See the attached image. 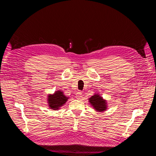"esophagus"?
Wrapping results in <instances>:
<instances>
[{
  "mask_svg": "<svg viewBox=\"0 0 156 156\" xmlns=\"http://www.w3.org/2000/svg\"><path fill=\"white\" fill-rule=\"evenodd\" d=\"M75 96H76L75 97L77 98V99H79H79H81V98L82 97V92L78 91V92L76 93V95H75Z\"/></svg>",
  "mask_w": 156,
  "mask_h": 156,
  "instance_id": "esophagus-1",
  "label": "esophagus"
}]
</instances>
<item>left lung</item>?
<instances>
[{
  "mask_svg": "<svg viewBox=\"0 0 156 156\" xmlns=\"http://www.w3.org/2000/svg\"><path fill=\"white\" fill-rule=\"evenodd\" d=\"M89 102L92 107L98 112H103L107 109V101L104 100L99 94H94V95L90 98Z\"/></svg>",
  "mask_w": 156,
  "mask_h": 156,
  "instance_id": "left-lung-1",
  "label": "left lung"
}]
</instances>
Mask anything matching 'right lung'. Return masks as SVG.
<instances>
[{
	"label": "right lung",
	"mask_w": 156,
	"mask_h": 156,
	"mask_svg": "<svg viewBox=\"0 0 156 156\" xmlns=\"http://www.w3.org/2000/svg\"><path fill=\"white\" fill-rule=\"evenodd\" d=\"M68 100L62 90L56 91L53 94H49L48 97V105L53 110H58Z\"/></svg>",
	"instance_id": "obj_1"
}]
</instances>
